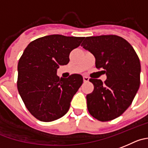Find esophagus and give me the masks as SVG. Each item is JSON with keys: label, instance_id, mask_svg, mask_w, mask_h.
<instances>
[{"label": "esophagus", "instance_id": "1", "mask_svg": "<svg viewBox=\"0 0 148 148\" xmlns=\"http://www.w3.org/2000/svg\"><path fill=\"white\" fill-rule=\"evenodd\" d=\"M89 77H87V76H84L83 77V81H84V82H88V81H89Z\"/></svg>", "mask_w": 148, "mask_h": 148}]
</instances>
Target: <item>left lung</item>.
<instances>
[{
  "mask_svg": "<svg viewBox=\"0 0 148 148\" xmlns=\"http://www.w3.org/2000/svg\"><path fill=\"white\" fill-rule=\"evenodd\" d=\"M96 58L107 79H90L94 90L87 95L90 114L100 121L121 116L132 104L140 85V61L133 47L122 37L103 35L86 37L81 45Z\"/></svg>",
  "mask_w": 148,
  "mask_h": 148,
  "instance_id": "obj_1",
  "label": "left lung"
}]
</instances>
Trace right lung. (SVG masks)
I'll return each instance as SVG.
<instances>
[{"instance_id":"right-lung-1","label":"right lung","mask_w":148,"mask_h":148,"mask_svg":"<svg viewBox=\"0 0 148 148\" xmlns=\"http://www.w3.org/2000/svg\"><path fill=\"white\" fill-rule=\"evenodd\" d=\"M85 37H41L27 45L17 66V89L28 111L38 120L51 122L63 117L83 82L80 74L59 78L57 69L69 62V54Z\"/></svg>"}]
</instances>
